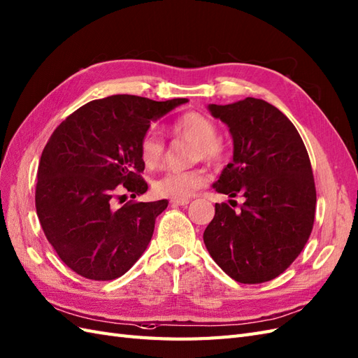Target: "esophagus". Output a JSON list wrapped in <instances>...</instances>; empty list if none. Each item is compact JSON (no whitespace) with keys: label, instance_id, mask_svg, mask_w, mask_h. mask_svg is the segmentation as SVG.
<instances>
[{"label":"esophagus","instance_id":"obj_1","mask_svg":"<svg viewBox=\"0 0 358 358\" xmlns=\"http://www.w3.org/2000/svg\"><path fill=\"white\" fill-rule=\"evenodd\" d=\"M189 199H172L171 201V206L172 207H180V206H187Z\"/></svg>","mask_w":358,"mask_h":358}]
</instances>
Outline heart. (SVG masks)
<instances>
[{
    "mask_svg": "<svg viewBox=\"0 0 358 358\" xmlns=\"http://www.w3.org/2000/svg\"><path fill=\"white\" fill-rule=\"evenodd\" d=\"M171 131L173 136L185 138L195 142L193 147V160H206L211 165L222 162L224 157V144L217 136V126L211 118L201 112H186L172 122ZM141 159L148 169L159 166L165 155V144L155 134L147 131L139 142ZM207 173L203 169L169 171L163 173L155 182L152 190L157 196L171 199H187L198 189L207 185Z\"/></svg>",
    "mask_w": 358,
    "mask_h": 358,
    "instance_id": "b5f03b06",
    "label": "heart"
}]
</instances>
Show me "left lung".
Listing matches in <instances>:
<instances>
[{"mask_svg":"<svg viewBox=\"0 0 358 358\" xmlns=\"http://www.w3.org/2000/svg\"><path fill=\"white\" fill-rule=\"evenodd\" d=\"M208 110L234 141L232 162L213 187L244 202L240 211L216 203L203 243L234 280L268 282L299 257L313 228L316 190L308 150L288 117L265 100L246 97Z\"/></svg>","mask_w":358,"mask_h":358,"instance_id":"obj_1","label":"left lung"}]
</instances>
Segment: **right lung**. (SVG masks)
<instances>
[{"instance_id":"1","label":"right lung","mask_w":358,"mask_h":358,"mask_svg":"<svg viewBox=\"0 0 358 358\" xmlns=\"http://www.w3.org/2000/svg\"><path fill=\"white\" fill-rule=\"evenodd\" d=\"M186 101L99 99L50 135L38 163L36 210L48 241L70 270L91 280H114L145 252L168 201H129L120 208L115 201L121 192L130 198L147 192L139 142L151 121Z\"/></svg>"}]
</instances>
